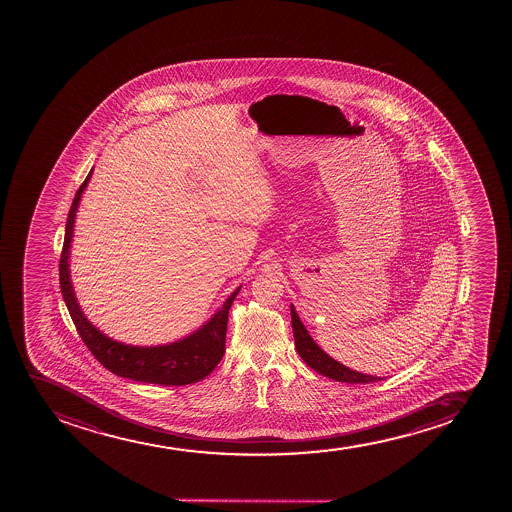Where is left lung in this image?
I'll return each instance as SVG.
<instances>
[{
    "label": "left lung",
    "mask_w": 512,
    "mask_h": 512,
    "mask_svg": "<svg viewBox=\"0 0 512 512\" xmlns=\"http://www.w3.org/2000/svg\"><path fill=\"white\" fill-rule=\"evenodd\" d=\"M292 314V329H294L295 348L299 352L300 359L304 360L311 369L319 372L321 376L329 377L333 381L348 382V384H369V382L381 381L382 377L369 376L362 372L352 371L347 365L340 364L338 360L329 357L316 341L312 340L306 326L300 321L299 314L295 311L294 304L290 306Z\"/></svg>",
    "instance_id": "left-lung-1"
}]
</instances>
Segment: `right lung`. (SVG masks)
Listing matches in <instances>:
<instances>
[{"label": "right lung", "mask_w": 512, "mask_h": 512, "mask_svg": "<svg viewBox=\"0 0 512 512\" xmlns=\"http://www.w3.org/2000/svg\"><path fill=\"white\" fill-rule=\"evenodd\" d=\"M92 172L94 169L89 172V176L83 181L71 203L66 220L65 242L59 259L61 294L70 311L71 319L77 326L78 335L82 336L83 343L89 347L95 359L116 376L159 386H184L205 379L224 357L229 309L241 287L235 288L229 299L225 300L224 306L220 307L203 326L193 331L191 335L167 345L135 347L112 340L99 328H95L83 314L70 278V247L78 205Z\"/></svg>", "instance_id": "obj_1"}]
</instances>
